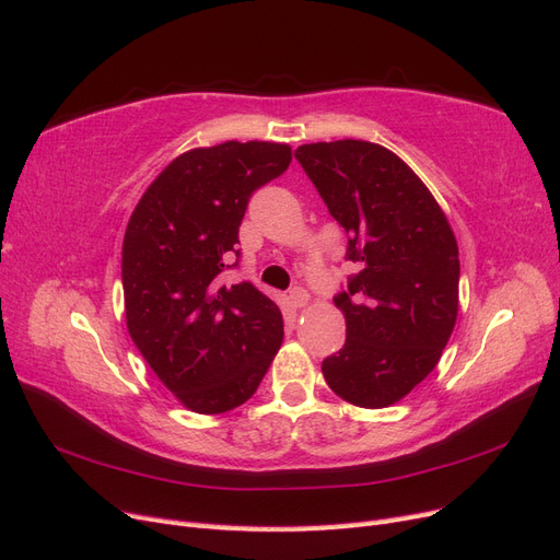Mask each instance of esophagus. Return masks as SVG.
Instances as JSON below:
<instances>
[{
    "label": "esophagus",
    "mask_w": 560,
    "mask_h": 560,
    "mask_svg": "<svg viewBox=\"0 0 560 560\" xmlns=\"http://www.w3.org/2000/svg\"><path fill=\"white\" fill-rule=\"evenodd\" d=\"M288 300H291V304L295 306V310H302V306H306V302H310V293L304 291V288H293L291 293H288Z\"/></svg>",
    "instance_id": "34e87169"
}]
</instances>
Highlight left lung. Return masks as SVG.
I'll return each mask as SVG.
<instances>
[{"mask_svg": "<svg viewBox=\"0 0 560 560\" xmlns=\"http://www.w3.org/2000/svg\"><path fill=\"white\" fill-rule=\"evenodd\" d=\"M358 265L335 298L347 341L323 360L328 386L355 407L400 402L435 370L458 316V244L442 207L402 158L372 141L295 151Z\"/></svg>", "mask_w": 560, "mask_h": 560, "instance_id": "obj_1", "label": "left lung"}]
</instances>
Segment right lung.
Here are the masks:
<instances>
[{"label":"right lung","instance_id":"1","mask_svg":"<svg viewBox=\"0 0 560 560\" xmlns=\"http://www.w3.org/2000/svg\"><path fill=\"white\" fill-rule=\"evenodd\" d=\"M291 160V147L277 141L186 151L155 176L125 228L128 332L190 411L244 405L281 347L279 306L254 283H223V272L240 256L248 197Z\"/></svg>","mask_w":560,"mask_h":560}]
</instances>
